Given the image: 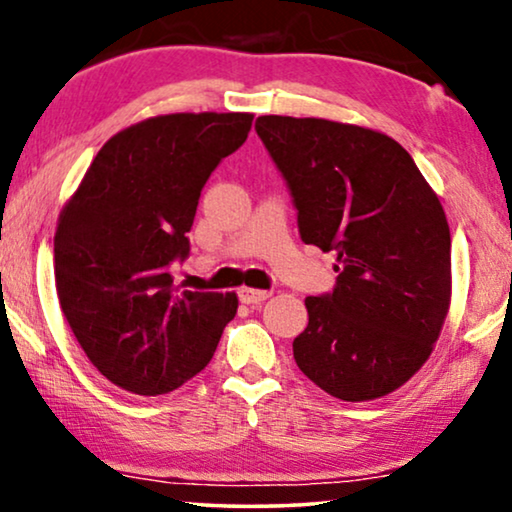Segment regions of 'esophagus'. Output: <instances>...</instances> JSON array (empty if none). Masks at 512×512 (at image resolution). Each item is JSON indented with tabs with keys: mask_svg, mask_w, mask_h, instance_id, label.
I'll return each instance as SVG.
<instances>
[{
	"mask_svg": "<svg viewBox=\"0 0 512 512\" xmlns=\"http://www.w3.org/2000/svg\"><path fill=\"white\" fill-rule=\"evenodd\" d=\"M270 298V291H261V289H249V286H244L240 289V300L244 305H261L263 300Z\"/></svg>",
	"mask_w": 512,
	"mask_h": 512,
	"instance_id": "1",
	"label": "esophagus"
}]
</instances>
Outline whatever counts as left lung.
I'll return each instance as SVG.
<instances>
[{
  "mask_svg": "<svg viewBox=\"0 0 512 512\" xmlns=\"http://www.w3.org/2000/svg\"><path fill=\"white\" fill-rule=\"evenodd\" d=\"M305 244L335 251L333 291L305 298L293 359L342 401H373L429 359L450 307V226L415 160L382 132L258 116Z\"/></svg>",
  "mask_w": 512,
  "mask_h": 512,
  "instance_id": "1",
  "label": "left lung"
}]
</instances>
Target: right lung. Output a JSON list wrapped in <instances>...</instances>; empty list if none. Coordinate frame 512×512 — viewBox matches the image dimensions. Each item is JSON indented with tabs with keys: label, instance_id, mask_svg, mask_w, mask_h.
Instances as JSON below:
<instances>
[{
	"label": "right lung",
	"instance_id": "add662e5",
	"mask_svg": "<svg viewBox=\"0 0 512 512\" xmlns=\"http://www.w3.org/2000/svg\"><path fill=\"white\" fill-rule=\"evenodd\" d=\"M251 114H170L118 132L88 167L55 230V286L90 363L139 396L170 394L212 361L235 293L186 291L172 265L207 179Z\"/></svg>",
	"mask_w": 512,
	"mask_h": 512
}]
</instances>
